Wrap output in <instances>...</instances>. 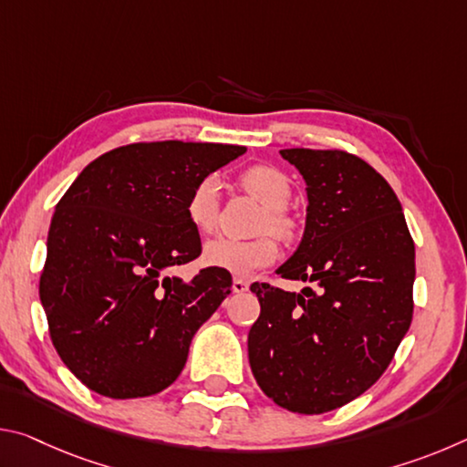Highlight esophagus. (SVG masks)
I'll return each instance as SVG.
<instances>
[{"label":"esophagus","mask_w":467,"mask_h":467,"mask_svg":"<svg viewBox=\"0 0 467 467\" xmlns=\"http://www.w3.org/2000/svg\"><path fill=\"white\" fill-rule=\"evenodd\" d=\"M249 290V282L243 280V278H234L233 280V292H236V295H243V292Z\"/></svg>","instance_id":"34e87169"}]
</instances>
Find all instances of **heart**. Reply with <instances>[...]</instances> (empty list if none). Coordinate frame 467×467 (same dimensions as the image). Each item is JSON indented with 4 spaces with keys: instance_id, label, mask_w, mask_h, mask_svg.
I'll return each instance as SVG.
<instances>
[{
    "instance_id": "b5f03b06",
    "label": "heart",
    "mask_w": 467,
    "mask_h": 467,
    "mask_svg": "<svg viewBox=\"0 0 467 467\" xmlns=\"http://www.w3.org/2000/svg\"><path fill=\"white\" fill-rule=\"evenodd\" d=\"M241 185L267 208L259 224V233L270 231L278 236H288L290 223L282 212L292 197V185L286 172L270 164H255L243 172ZM218 210L220 183L214 175H208L189 193L187 218L197 233L208 234L214 231L218 223ZM275 257H278V244L270 236L255 241H234L220 236L205 244L202 253L203 265L233 275H253L272 265Z\"/></svg>"
}]
</instances>
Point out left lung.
I'll list each match as a JSON object with an SVG mask.
<instances>
[{"label": "left lung", "mask_w": 467, "mask_h": 467, "mask_svg": "<svg viewBox=\"0 0 467 467\" xmlns=\"http://www.w3.org/2000/svg\"><path fill=\"white\" fill-rule=\"evenodd\" d=\"M306 183V224L278 274L317 282L286 292L253 282L262 313L249 365L275 404L323 414L365 393L412 323L416 253L389 183L344 150H280Z\"/></svg>", "instance_id": "1"}]
</instances>
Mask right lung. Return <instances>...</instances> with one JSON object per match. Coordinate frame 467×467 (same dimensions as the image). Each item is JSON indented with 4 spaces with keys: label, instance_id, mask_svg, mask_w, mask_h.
I'll return each mask as SVG.
<instances>
[{
    "label": "right lung",
    "instance_id": "add662e5",
    "mask_svg": "<svg viewBox=\"0 0 467 467\" xmlns=\"http://www.w3.org/2000/svg\"><path fill=\"white\" fill-rule=\"evenodd\" d=\"M243 146L140 141L86 167L55 205L38 296L66 367L105 398H146L183 370L189 344L231 295L233 275L167 270L202 253L192 189Z\"/></svg>",
    "mask_w": 467,
    "mask_h": 467
}]
</instances>
